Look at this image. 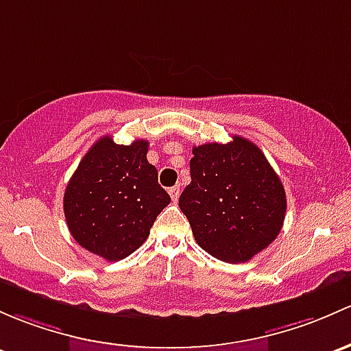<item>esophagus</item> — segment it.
<instances>
[{"label":"esophagus","mask_w":351,"mask_h":351,"mask_svg":"<svg viewBox=\"0 0 351 351\" xmlns=\"http://www.w3.org/2000/svg\"><path fill=\"white\" fill-rule=\"evenodd\" d=\"M168 193H169V197H171V200L176 202V200H178V198H180V186L169 188Z\"/></svg>","instance_id":"1"}]
</instances>
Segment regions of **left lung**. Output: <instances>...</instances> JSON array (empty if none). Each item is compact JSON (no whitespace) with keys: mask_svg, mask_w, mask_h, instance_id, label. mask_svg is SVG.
Listing matches in <instances>:
<instances>
[{"mask_svg":"<svg viewBox=\"0 0 351 351\" xmlns=\"http://www.w3.org/2000/svg\"><path fill=\"white\" fill-rule=\"evenodd\" d=\"M191 153V183L178 205L195 241L215 259L247 263L281 232L287 206L281 180L263 151L241 136Z\"/></svg>","mask_w":351,"mask_h":351,"instance_id":"1","label":"left lung"}]
</instances>
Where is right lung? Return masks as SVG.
<instances>
[{"label": "right lung", "mask_w": 351, "mask_h": 351, "mask_svg": "<svg viewBox=\"0 0 351 351\" xmlns=\"http://www.w3.org/2000/svg\"><path fill=\"white\" fill-rule=\"evenodd\" d=\"M145 139L116 145L102 136L80 160L64 195L69 230L102 259L121 261L145 243L154 220L171 202L147 161Z\"/></svg>", "instance_id": "obj_1"}]
</instances>
